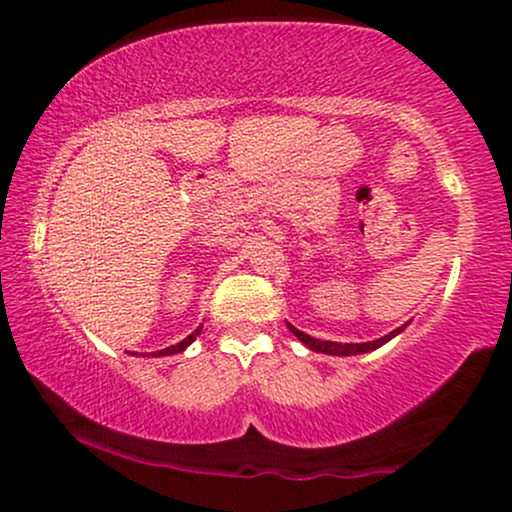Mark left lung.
Here are the masks:
<instances>
[{
  "label": "left lung",
  "instance_id": "1",
  "mask_svg": "<svg viewBox=\"0 0 512 512\" xmlns=\"http://www.w3.org/2000/svg\"><path fill=\"white\" fill-rule=\"evenodd\" d=\"M286 325H289V330L296 334L298 339H301V342L308 346L310 351H317V354H327V356H356V354H368V351H375V349H380V346L383 344H387L390 342V339H395L399 332L404 330V327L409 325H402V327H397V330H392L390 334H385V337H380V339H373V342H363V344H342V342H322V339H315V337H310V334H305V332H301V330H296V327L291 325V322H286Z\"/></svg>",
  "mask_w": 512,
  "mask_h": 512
}]
</instances>
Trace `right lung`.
Returning a JSON list of instances; mask_svg holds the SVG:
<instances>
[{"label": "right lung", "mask_w": 512, "mask_h": 512, "mask_svg": "<svg viewBox=\"0 0 512 512\" xmlns=\"http://www.w3.org/2000/svg\"><path fill=\"white\" fill-rule=\"evenodd\" d=\"M199 332H202V325L197 327L195 332L192 334H187L185 339H182V342H178V344H173V346H168V349H161V351H154V354L151 356H173V354H180V351H185L187 346H190L192 342H195V339L199 337Z\"/></svg>", "instance_id": "1"}]
</instances>
